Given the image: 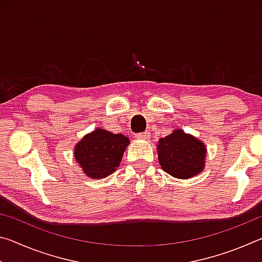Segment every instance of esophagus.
<instances>
[{"instance_id": "esophagus-1", "label": "esophagus", "mask_w": 262, "mask_h": 262, "mask_svg": "<svg viewBox=\"0 0 262 262\" xmlns=\"http://www.w3.org/2000/svg\"><path fill=\"white\" fill-rule=\"evenodd\" d=\"M137 139L140 140H147L150 137V133L149 132H144V133H140V134L136 135Z\"/></svg>"}]
</instances>
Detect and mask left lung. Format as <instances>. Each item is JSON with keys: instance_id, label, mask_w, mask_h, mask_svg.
Here are the masks:
<instances>
[{"instance_id": "1", "label": "left lung", "mask_w": 262, "mask_h": 262, "mask_svg": "<svg viewBox=\"0 0 262 262\" xmlns=\"http://www.w3.org/2000/svg\"><path fill=\"white\" fill-rule=\"evenodd\" d=\"M157 151L162 168L174 178H192L202 172L206 163V145L183 129H176L159 140Z\"/></svg>"}]
</instances>
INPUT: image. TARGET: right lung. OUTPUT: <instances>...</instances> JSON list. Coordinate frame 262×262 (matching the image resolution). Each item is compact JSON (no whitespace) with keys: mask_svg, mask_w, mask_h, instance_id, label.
Wrapping results in <instances>:
<instances>
[{"mask_svg":"<svg viewBox=\"0 0 262 262\" xmlns=\"http://www.w3.org/2000/svg\"><path fill=\"white\" fill-rule=\"evenodd\" d=\"M129 139L105 129L89 133L75 147V159L90 178H106L117 170Z\"/></svg>","mask_w":262,"mask_h":262,"instance_id":"right-lung-1","label":"right lung"}]
</instances>
